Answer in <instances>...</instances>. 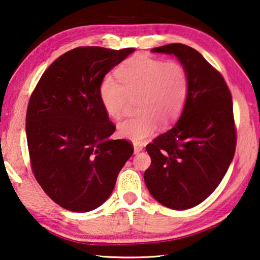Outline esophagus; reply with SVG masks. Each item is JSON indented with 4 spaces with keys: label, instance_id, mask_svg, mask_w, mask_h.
<instances>
[{
    "label": "esophagus",
    "instance_id": "1",
    "mask_svg": "<svg viewBox=\"0 0 260 260\" xmlns=\"http://www.w3.org/2000/svg\"><path fill=\"white\" fill-rule=\"evenodd\" d=\"M143 150V146L138 143H134V153H139Z\"/></svg>",
    "mask_w": 260,
    "mask_h": 260
}]
</instances>
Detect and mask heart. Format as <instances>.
<instances>
[{"instance_id":"b5f03b06","label":"heart","mask_w":260,"mask_h":260,"mask_svg":"<svg viewBox=\"0 0 260 260\" xmlns=\"http://www.w3.org/2000/svg\"><path fill=\"white\" fill-rule=\"evenodd\" d=\"M115 75L117 79L106 78L99 91L106 112L120 119L133 99L138 112L118 125L121 136L143 142L158 124L168 127L181 116L190 91V79L183 64L135 55L122 62Z\"/></svg>"}]
</instances>
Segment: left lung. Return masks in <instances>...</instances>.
<instances>
[{"mask_svg": "<svg viewBox=\"0 0 260 260\" xmlns=\"http://www.w3.org/2000/svg\"><path fill=\"white\" fill-rule=\"evenodd\" d=\"M152 52L176 55L190 91L173 128L146 145L151 165L144 182L155 200L171 209L192 208L216 190L237 146L232 94L218 70L190 46L174 43Z\"/></svg>", "mask_w": 260, "mask_h": 260, "instance_id": "8db88e82", "label": "left lung"}]
</instances>
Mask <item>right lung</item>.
Instances as JSON below:
<instances>
[{
	"mask_svg": "<svg viewBox=\"0 0 260 260\" xmlns=\"http://www.w3.org/2000/svg\"><path fill=\"white\" fill-rule=\"evenodd\" d=\"M135 49L81 46L59 56L42 75L26 114L32 174L62 208L86 212L110 197L134 152L116 131L100 100L103 77Z\"/></svg>",
	"mask_w": 260,
	"mask_h": 260,
	"instance_id": "obj_1",
	"label": "right lung"
}]
</instances>
